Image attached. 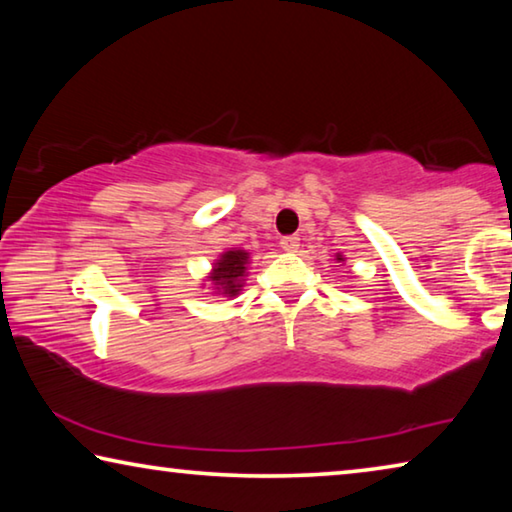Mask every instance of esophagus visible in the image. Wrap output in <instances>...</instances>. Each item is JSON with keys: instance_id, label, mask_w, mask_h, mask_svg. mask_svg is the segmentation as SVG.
Listing matches in <instances>:
<instances>
[{"instance_id": "esophagus-1", "label": "esophagus", "mask_w": 512, "mask_h": 512, "mask_svg": "<svg viewBox=\"0 0 512 512\" xmlns=\"http://www.w3.org/2000/svg\"><path fill=\"white\" fill-rule=\"evenodd\" d=\"M280 246L287 250V253H296L298 246H300V237L298 235H287L280 239Z\"/></svg>"}]
</instances>
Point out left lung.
<instances>
[{"instance_id":"left-lung-1","label":"left lung","mask_w":512,"mask_h":512,"mask_svg":"<svg viewBox=\"0 0 512 512\" xmlns=\"http://www.w3.org/2000/svg\"><path fill=\"white\" fill-rule=\"evenodd\" d=\"M339 259H341V257H339Z\"/></svg>"}]
</instances>
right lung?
<instances>
[{
	"instance_id": "obj_1",
	"label": "right lung",
	"mask_w": 512,
	"mask_h": 512,
	"mask_svg": "<svg viewBox=\"0 0 512 512\" xmlns=\"http://www.w3.org/2000/svg\"><path fill=\"white\" fill-rule=\"evenodd\" d=\"M248 253L244 250H228L221 255L219 262L214 266V273L210 280L216 284V289H221L225 296H237L241 287V277L246 273Z\"/></svg>"
}]
</instances>
